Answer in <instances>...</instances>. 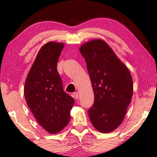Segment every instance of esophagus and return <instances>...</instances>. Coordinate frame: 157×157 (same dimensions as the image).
Returning <instances> with one entry per match:
<instances>
[{
  "mask_svg": "<svg viewBox=\"0 0 157 157\" xmlns=\"http://www.w3.org/2000/svg\"><path fill=\"white\" fill-rule=\"evenodd\" d=\"M74 98L76 99V100H78L79 98V93L78 92H75L74 93Z\"/></svg>",
  "mask_w": 157,
  "mask_h": 157,
  "instance_id": "esophagus-1",
  "label": "esophagus"
}]
</instances>
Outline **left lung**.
Wrapping results in <instances>:
<instances>
[{
	"instance_id": "8db88e82",
	"label": "left lung",
	"mask_w": 157,
	"mask_h": 157,
	"mask_svg": "<svg viewBox=\"0 0 157 157\" xmlns=\"http://www.w3.org/2000/svg\"><path fill=\"white\" fill-rule=\"evenodd\" d=\"M95 100L88 109L93 126L109 132L119 126L131 101L133 86L128 69L111 48L102 40H93L82 45Z\"/></svg>"
}]
</instances>
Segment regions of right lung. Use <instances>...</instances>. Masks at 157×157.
<instances>
[{
	"label": "right lung",
	"instance_id": "right-lung-1",
	"mask_svg": "<svg viewBox=\"0 0 157 157\" xmlns=\"http://www.w3.org/2000/svg\"><path fill=\"white\" fill-rule=\"evenodd\" d=\"M63 43L49 42L40 48L26 78V102L45 131L59 132L70 120L74 98L64 92L57 69Z\"/></svg>",
	"mask_w": 157,
	"mask_h": 157
}]
</instances>
